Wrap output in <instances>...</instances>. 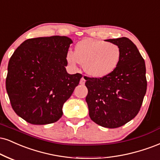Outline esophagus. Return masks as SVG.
<instances>
[{"label": "esophagus", "mask_w": 160, "mask_h": 160, "mask_svg": "<svg viewBox=\"0 0 160 160\" xmlns=\"http://www.w3.org/2000/svg\"><path fill=\"white\" fill-rule=\"evenodd\" d=\"M85 82H86V80L84 79V78H82L81 79H80V83L81 84V85H84V84H85Z\"/></svg>", "instance_id": "1"}]
</instances>
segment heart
I'll use <instances>...</instances> for the list:
<instances>
[{
	"mask_svg": "<svg viewBox=\"0 0 160 160\" xmlns=\"http://www.w3.org/2000/svg\"><path fill=\"white\" fill-rule=\"evenodd\" d=\"M122 55V50L116 44L86 38L76 44L74 53H67L66 60L72 67L80 63L86 74L99 78L114 72Z\"/></svg>",
	"mask_w": 160,
	"mask_h": 160,
	"instance_id": "obj_1",
	"label": "heart"
}]
</instances>
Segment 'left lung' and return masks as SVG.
<instances>
[{
  "label": "left lung",
  "instance_id": "8db88e82",
  "mask_svg": "<svg viewBox=\"0 0 160 160\" xmlns=\"http://www.w3.org/2000/svg\"><path fill=\"white\" fill-rule=\"evenodd\" d=\"M118 45L122 59L117 68L103 78H86L90 118L100 126L117 128L130 122L141 108L146 90L144 59L128 38L107 39Z\"/></svg>",
  "mask_w": 160,
  "mask_h": 160
}]
</instances>
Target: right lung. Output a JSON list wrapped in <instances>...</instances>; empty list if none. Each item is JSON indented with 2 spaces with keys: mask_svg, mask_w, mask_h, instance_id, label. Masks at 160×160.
<instances>
[{
  "mask_svg": "<svg viewBox=\"0 0 160 160\" xmlns=\"http://www.w3.org/2000/svg\"><path fill=\"white\" fill-rule=\"evenodd\" d=\"M67 36L29 38L15 50L8 64L6 88L13 110L32 124L56 122L82 74H69Z\"/></svg>",
  "mask_w": 160,
  "mask_h": 160,
  "instance_id": "add662e5",
  "label": "right lung"
}]
</instances>
